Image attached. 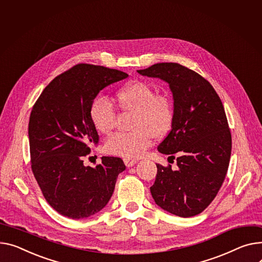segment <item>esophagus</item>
I'll use <instances>...</instances> for the list:
<instances>
[{"mask_svg":"<svg viewBox=\"0 0 262 262\" xmlns=\"http://www.w3.org/2000/svg\"><path fill=\"white\" fill-rule=\"evenodd\" d=\"M123 161H124V163H125V165H126L127 167H132L133 165H135V164L138 162L137 159L129 158V157H125V158L123 159Z\"/></svg>","mask_w":262,"mask_h":262,"instance_id":"obj_1","label":"esophagus"}]
</instances>
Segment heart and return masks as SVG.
Returning <instances> with one entry per match:
<instances>
[{"label": "heart", "mask_w": 262, "mask_h": 262, "mask_svg": "<svg viewBox=\"0 0 262 262\" xmlns=\"http://www.w3.org/2000/svg\"><path fill=\"white\" fill-rule=\"evenodd\" d=\"M120 106L136 115L129 134H116L105 142L104 148L112 155L138 157L151 144L154 136L160 137L170 128L173 107L170 98L156 94L154 87L143 81L126 84L118 94ZM90 119L101 134H110L115 127L116 113L107 98L95 99L90 108Z\"/></svg>", "instance_id": "obj_1"}]
</instances>
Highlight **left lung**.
Listing matches in <instances>:
<instances>
[{
  "label": "left lung",
  "mask_w": 262,
  "mask_h": 262,
  "mask_svg": "<svg viewBox=\"0 0 262 262\" xmlns=\"http://www.w3.org/2000/svg\"><path fill=\"white\" fill-rule=\"evenodd\" d=\"M137 72L167 82L173 98L171 128L158 150L178 152V167L156 164L151 196L170 214L196 216L215 199L229 168L232 135L222 102L210 82L178 63H157Z\"/></svg>",
  "instance_id": "obj_1"
}]
</instances>
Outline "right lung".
<instances>
[{"instance_id": "right-lung-1", "label": "right lung", "mask_w": 262, "mask_h": 262, "mask_svg": "<svg viewBox=\"0 0 262 262\" xmlns=\"http://www.w3.org/2000/svg\"><path fill=\"white\" fill-rule=\"evenodd\" d=\"M128 75L104 66L77 64L52 80L32 107L29 124L30 162L44 198L59 214L81 219L105 206L123 160L102 157L96 167L83 158L99 135L90 119L94 99L104 87Z\"/></svg>"}]
</instances>
